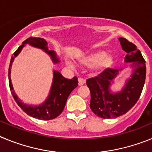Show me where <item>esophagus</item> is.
<instances>
[{"label":"esophagus","instance_id":"esophagus-1","mask_svg":"<svg viewBox=\"0 0 152 152\" xmlns=\"http://www.w3.org/2000/svg\"><path fill=\"white\" fill-rule=\"evenodd\" d=\"M84 83H85V80H84L83 78H81V77H79L78 78L79 85H83V84H84Z\"/></svg>","mask_w":152,"mask_h":152}]
</instances>
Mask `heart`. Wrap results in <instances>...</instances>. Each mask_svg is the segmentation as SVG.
Instances as JSON below:
<instances>
[{"mask_svg":"<svg viewBox=\"0 0 152 152\" xmlns=\"http://www.w3.org/2000/svg\"><path fill=\"white\" fill-rule=\"evenodd\" d=\"M79 61L84 66H93L95 72L100 73L112 66L114 58L111 54L99 50L83 56Z\"/></svg>","mask_w":152,"mask_h":152,"instance_id":"obj_1","label":"heart"}]
</instances>
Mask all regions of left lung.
Segmentation results:
<instances>
[{"mask_svg": "<svg viewBox=\"0 0 152 152\" xmlns=\"http://www.w3.org/2000/svg\"><path fill=\"white\" fill-rule=\"evenodd\" d=\"M123 50L127 53L125 61L132 62L133 74L121 92L112 94L111 81L119 70L109 68L86 81L91 92V110L103 119H111L126 113L138 101L144 87L146 65L144 58L136 45L125 38L119 39Z\"/></svg>", "mask_w": 152, "mask_h": 152, "instance_id": "left-lung-1", "label": "left lung"}]
</instances>
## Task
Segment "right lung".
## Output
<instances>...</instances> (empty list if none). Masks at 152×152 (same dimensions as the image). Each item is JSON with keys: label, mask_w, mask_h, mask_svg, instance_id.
<instances>
[{"label": "right lung", "mask_w": 152, "mask_h": 152, "mask_svg": "<svg viewBox=\"0 0 152 152\" xmlns=\"http://www.w3.org/2000/svg\"><path fill=\"white\" fill-rule=\"evenodd\" d=\"M26 43L33 46L39 48L47 52L49 56L52 57L53 62L58 63L59 60L58 59L56 54L53 51H50L48 49V43L44 39L42 38H36V37H29L26 39L23 42L22 45L19 47L18 49L14 52L13 55L12 56L10 59V66H9V72H8V77H9V85L10 89L11 91V94L13 95V99L15 100L18 106L22 109L23 112L28 114L29 116L33 118H36L38 119L42 120H51L57 116H58L62 113L64 108V106L66 104L67 99L72 91L77 88L78 85V80L77 77H74L72 79H67L64 77L58 72L55 71L53 72V83H52V88H51L50 94L49 96L42 105L38 107H33L24 104L23 103L19 100L17 94L13 91V85L11 83L10 79V69H11L12 63H13L14 58L17 56V55L22 50L23 47Z\"/></svg>", "instance_id": "1"}]
</instances>
